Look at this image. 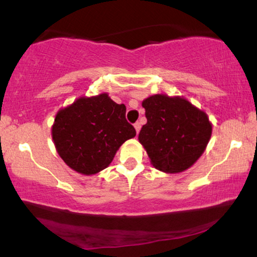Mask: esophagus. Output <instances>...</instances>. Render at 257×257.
<instances>
[{
  "instance_id": "esophagus-1",
  "label": "esophagus",
  "mask_w": 257,
  "mask_h": 257,
  "mask_svg": "<svg viewBox=\"0 0 257 257\" xmlns=\"http://www.w3.org/2000/svg\"><path fill=\"white\" fill-rule=\"evenodd\" d=\"M135 128H136L137 133H139L140 128H142V125H140V122H136V124H135Z\"/></svg>"
}]
</instances>
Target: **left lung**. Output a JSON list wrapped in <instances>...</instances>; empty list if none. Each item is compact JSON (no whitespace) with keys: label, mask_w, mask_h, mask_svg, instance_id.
Listing matches in <instances>:
<instances>
[{"label":"left lung","mask_w":257,"mask_h":257,"mask_svg":"<svg viewBox=\"0 0 257 257\" xmlns=\"http://www.w3.org/2000/svg\"><path fill=\"white\" fill-rule=\"evenodd\" d=\"M143 107L147 122L138 139L151 164L165 173H179L191 167L212 136L208 115L185 98L167 94L146 98Z\"/></svg>","instance_id":"left-lung-1"}]
</instances>
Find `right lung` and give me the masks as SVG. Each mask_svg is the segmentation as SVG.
<instances>
[{"label":"right lung","mask_w":257,"mask_h":257,"mask_svg":"<svg viewBox=\"0 0 257 257\" xmlns=\"http://www.w3.org/2000/svg\"><path fill=\"white\" fill-rule=\"evenodd\" d=\"M125 113V105L114 103L107 93L80 97L59 110L51 131L59 157L80 174L103 171L119 147L136 137Z\"/></svg>","instance_id":"1"}]
</instances>
